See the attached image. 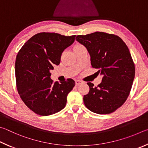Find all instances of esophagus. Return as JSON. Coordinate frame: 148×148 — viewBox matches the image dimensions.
Listing matches in <instances>:
<instances>
[{
    "instance_id": "obj_1",
    "label": "esophagus",
    "mask_w": 148,
    "mask_h": 148,
    "mask_svg": "<svg viewBox=\"0 0 148 148\" xmlns=\"http://www.w3.org/2000/svg\"><path fill=\"white\" fill-rule=\"evenodd\" d=\"M82 83V82L81 81H79V80H76L75 81V85L76 86H79V84H81Z\"/></svg>"
}]
</instances>
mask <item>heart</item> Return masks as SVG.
<instances>
[{
	"label": "heart",
	"instance_id": "obj_1",
	"mask_svg": "<svg viewBox=\"0 0 148 148\" xmlns=\"http://www.w3.org/2000/svg\"><path fill=\"white\" fill-rule=\"evenodd\" d=\"M81 46H82V45H75V47H81Z\"/></svg>",
	"mask_w": 148,
	"mask_h": 148
}]
</instances>
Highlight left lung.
<instances>
[{"label": "left lung", "instance_id": "obj_1", "mask_svg": "<svg viewBox=\"0 0 148 148\" xmlns=\"http://www.w3.org/2000/svg\"><path fill=\"white\" fill-rule=\"evenodd\" d=\"M76 40L86 48L92 67L103 76L97 86L87 83L90 91L84 95L85 106L99 114L114 112L127 99L134 78V64L127 46L119 36L100 32L79 35Z\"/></svg>", "mask_w": 148, "mask_h": 148}]
</instances>
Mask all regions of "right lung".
Wrapping results in <instances>:
<instances>
[{"label":"right lung","instance_id":"right-lung-1","mask_svg":"<svg viewBox=\"0 0 148 148\" xmlns=\"http://www.w3.org/2000/svg\"><path fill=\"white\" fill-rule=\"evenodd\" d=\"M75 35L41 32L33 36L18 53L15 60L17 88L25 104L41 116L63 109L75 81L53 82L51 70L60 64L62 53L75 41Z\"/></svg>","mask_w":148,"mask_h":148}]
</instances>
